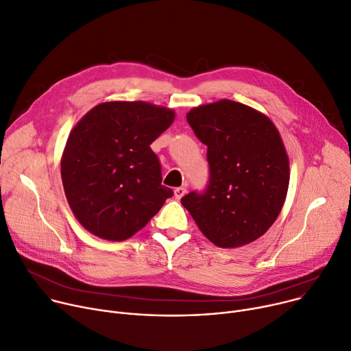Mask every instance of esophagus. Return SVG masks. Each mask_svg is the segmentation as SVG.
<instances>
[{"label": "esophagus", "mask_w": 351, "mask_h": 351, "mask_svg": "<svg viewBox=\"0 0 351 351\" xmlns=\"http://www.w3.org/2000/svg\"><path fill=\"white\" fill-rule=\"evenodd\" d=\"M186 192H187V187H186V186L176 187V189H175V197L179 200V199H182V197L186 195Z\"/></svg>", "instance_id": "esophagus-1"}]
</instances>
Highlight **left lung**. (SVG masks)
<instances>
[{"mask_svg": "<svg viewBox=\"0 0 351 351\" xmlns=\"http://www.w3.org/2000/svg\"><path fill=\"white\" fill-rule=\"evenodd\" d=\"M207 145L208 183L182 197L200 231L219 247L261 238L280 214L290 182L289 156L269 117L222 99L186 114Z\"/></svg>", "mask_w": 351, "mask_h": 351, "instance_id": "obj_1", "label": "left lung"}]
</instances>
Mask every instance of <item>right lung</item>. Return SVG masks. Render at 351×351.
Returning a JSON list of instances; mask_svg holds the SVG:
<instances>
[{"instance_id": "add662e5", "label": "right lung", "mask_w": 351, "mask_h": 351, "mask_svg": "<svg viewBox=\"0 0 351 351\" xmlns=\"http://www.w3.org/2000/svg\"><path fill=\"white\" fill-rule=\"evenodd\" d=\"M173 119V110L145 102H106L78 121L62 152L61 179L85 230L124 241L173 196L149 147Z\"/></svg>"}]
</instances>
